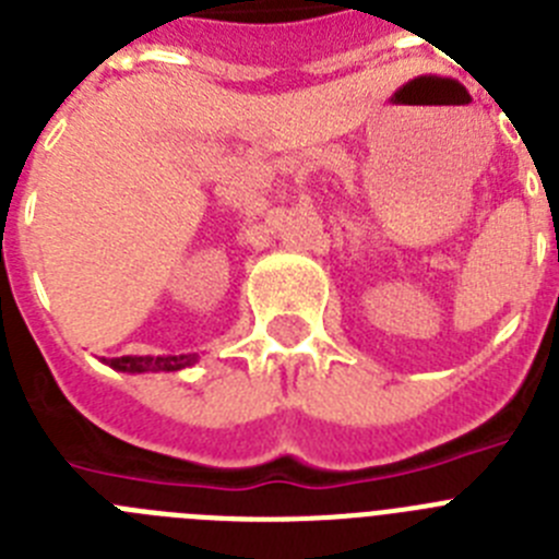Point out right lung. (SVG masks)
Returning <instances> with one entry per match:
<instances>
[{
    "instance_id": "obj_1",
    "label": "right lung",
    "mask_w": 559,
    "mask_h": 559,
    "mask_svg": "<svg viewBox=\"0 0 559 559\" xmlns=\"http://www.w3.org/2000/svg\"><path fill=\"white\" fill-rule=\"evenodd\" d=\"M199 360V353L187 355H122V358H103L117 372L142 374V372H179V369L192 367Z\"/></svg>"
}]
</instances>
